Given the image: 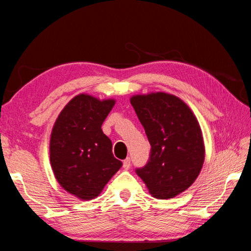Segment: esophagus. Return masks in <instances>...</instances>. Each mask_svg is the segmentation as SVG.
Instances as JSON below:
<instances>
[{
    "instance_id": "1",
    "label": "esophagus",
    "mask_w": 251,
    "mask_h": 251,
    "mask_svg": "<svg viewBox=\"0 0 251 251\" xmlns=\"http://www.w3.org/2000/svg\"><path fill=\"white\" fill-rule=\"evenodd\" d=\"M123 168H124L125 170H128L130 168V158L127 157L124 160V162H123Z\"/></svg>"
}]
</instances>
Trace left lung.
<instances>
[{
  "mask_svg": "<svg viewBox=\"0 0 251 251\" xmlns=\"http://www.w3.org/2000/svg\"><path fill=\"white\" fill-rule=\"evenodd\" d=\"M151 144L150 158L135 172L157 199H171L196 181L204 161L201 129L180 98L165 93L130 98Z\"/></svg>",
  "mask_w": 251,
  "mask_h": 251,
  "instance_id": "left-lung-1",
  "label": "left lung"
}]
</instances>
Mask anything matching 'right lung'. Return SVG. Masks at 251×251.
Returning <instances> with one entry per match:
<instances>
[{"label": "right lung", "mask_w": 251, "mask_h": 251, "mask_svg": "<svg viewBox=\"0 0 251 251\" xmlns=\"http://www.w3.org/2000/svg\"><path fill=\"white\" fill-rule=\"evenodd\" d=\"M115 105L78 95L59 115L50 140V161L54 176L69 193L96 198L123 163L114 157L111 141L101 125Z\"/></svg>", "instance_id": "right-lung-1"}]
</instances>
